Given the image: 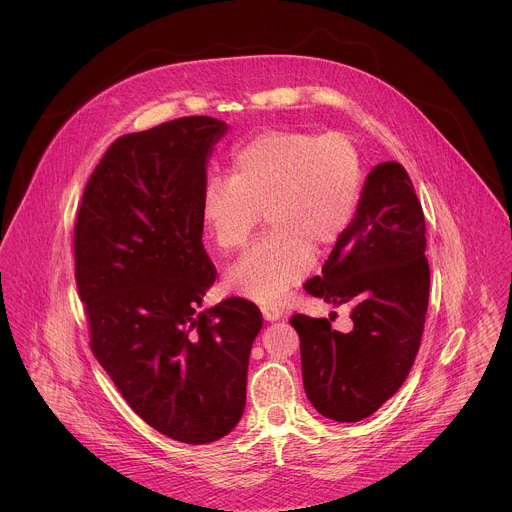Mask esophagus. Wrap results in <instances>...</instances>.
I'll list each match as a JSON object with an SVG mask.
<instances>
[{"label":"esophagus","instance_id":"obj_1","mask_svg":"<svg viewBox=\"0 0 512 512\" xmlns=\"http://www.w3.org/2000/svg\"><path fill=\"white\" fill-rule=\"evenodd\" d=\"M261 314L265 322H277L281 318V310L277 306H261Z\"/></svg>","mask_w":512,"mask_h":512}]
</instances>
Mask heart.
Masks as SVG:
<instances>
[{"instance_id": "1", "label": "heart", "mask_w": 512, "mask_h": 512, "mask_svg": "<svg viewBox=\"0 0 512 512\" xmlns=\"http://www.w3.org/2000/svg\"><path fill=\"white\" fill-rule=\"evenodd\" d=\"M362 190L356 145L338 131H261L233 150L229 178H210L200 218L212 245L235 253L265 216V241L225 277L237 296L275 306L350 229Z\"/></svg>"}]
</instances>
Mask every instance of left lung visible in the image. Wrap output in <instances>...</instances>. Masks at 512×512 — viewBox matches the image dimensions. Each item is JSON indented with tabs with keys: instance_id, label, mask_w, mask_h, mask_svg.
Here are the masks:
<instances>
[{
	"instance_id": "8db88e82",
	"label": "left lung",
	"mask_w": 512,
	"mask_h": 512,
	"mask_svg": "<svg viewBox=\"0 0 512 512\" xmlns=\"http://www.w3.org/2000/svg\"><path fill=\"white\" fill-rule=\"evenodd\" d=\"M425 245L421 202L405 168L375 166L322 277L306 283L310 296L350 306L352 330H332V318L289 320L300 334L306 395L324 417L340 423L369 417L407 379L427 312Z\"/></svg>"
}]
</instances>
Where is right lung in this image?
<instances>
[{
	"label": "right lung",
	"instance_id": "obj_1",
	"mask_svg": "<svg viewBox=\"0 0 512 512\" xmlns=\"http://www.w3.org/2000/svg\"><path fill=\"white\" fill-rule=\"evenodd\" d=\"M227 123L182 117L111 143L75 225V277L91 350L129 407L182 444L239 423L263 326L255 304L202 310L216 269L202 245L206 164Z\"/></svg>",
	"mask_w": 512,
	"mask_h": 512
}]
</instances>
